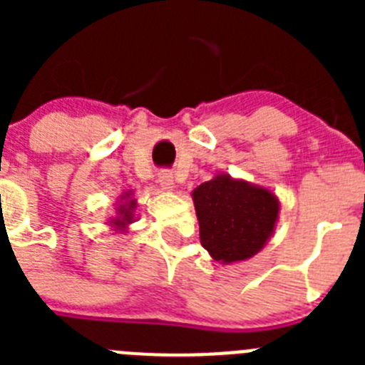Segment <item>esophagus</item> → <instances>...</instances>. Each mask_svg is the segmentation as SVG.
I'll list each match as a JSON object with an SVG mask.
<instances>
[{
    "label": "esophagus",
    "instance_id": "1",
    "mask_svg": "<svg viewBox=\"0 0 365 365\" xmlns=\"http://www.w3.org/2000/svg\"><path fill=\"white\" fill-rule=\"evenodd\" d=\"M159 182L163 188L170 190L173 188V173L170 170H160L159 172Z\"/></svg>",
    "mask_w": 365,
    "mask_h": 365
}]
</instances>
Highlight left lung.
I'll return each instance as SVG.
<instances>
[{
  "instance_id": "1",
  "label": "left lung",
  "mask_w": 365,
  "mask_h": 365,
  "mask_svg": "<svg viewBox=\"0 0 365 365\" xmlns=\"http://www.w3.org/2000/svg\"><path fill=\"white\" fill-rule=\"evenodd\" d=\"M201 245L222 263L243 261L263 248L278 219V199L265 188L219 175L193 192Z\"/></svg>"
}]
</instances>
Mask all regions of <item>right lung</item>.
<instances>
[{"instance_id": "right-lung-1", "label": "right lung", "mask_w": 365, "mask_h": 365, "mask_svg": "<svg viewBox=\"0 0 365 365\" xmlns=\"http://www.w3.org/2000/svg\"><path fill=\"white\" fill-rule=\"evenodd\" d=\"M135 208V202L131 201L130 202V208H128V210H122L120 214L124 215V217L122 219H117V221H115V225H117V227H122V225H125V222H130L131 221V210H133Z\"/></svg>"}]
</instances>
